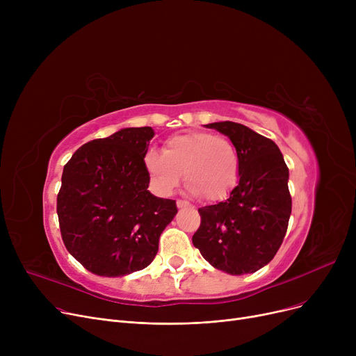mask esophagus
<instances>
[{"label":"esophagus","instance_id":"1","mask_svg":"<svg viewBox=\"0 0 356 356\" xmlns=\"http://www.w3.org/2000/svg\"><path fill=\"white\" fill-rule=\"evenodd\" d=\"M176 204H177L179 209H181V208H191L192 207V204L189 202H186V200H177Z\"/></svg>","mask_w":356,"mask_h":356}]
</instances>
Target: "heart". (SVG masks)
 Listing matches in <instances>:
<instances>
[{"instance_id":"b5f03b06","label":"heart","mask_w":356,"mask_h":356,"mask_svg":"<svg viewBox=\"0 0 356 356\" xmlns=\"http://www.w3.org/2000/svg\"><path fill=\"white\" fill-rule=\"evenodd\" d=\"M144 165L154 188L163 195L176 188L181 173L189 192L207 200L227 197L239 179L235 147L208 131L168 137L163 152L149 149L145 154Z\"/></svg>"}]
</instances>
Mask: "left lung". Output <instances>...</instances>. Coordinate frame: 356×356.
<instances>
[{
  "label": "left lung",
  "mask_w": 356,
  "mask_h": 356,
  "mask_svg": "<svg viewBox=\"0 0 356 356\" xmlns=\"http://www.w3.org/2000/svg\"><path fill=\"white\" fill-rule=\"evenodd\" d=\"M204 127L231 140L239 179L225 202L199 209L193 245L223 273H255L274 258L289 227V168L277 144L245 125L220 121Z\"/></svg>",
  "instance_id": "left-lung-1"
}]
</instances>
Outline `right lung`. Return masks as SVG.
Listing matches in <instances>:
<instances>
[{
	"mask_svg": "<svg viewBox=\"0 0 356 356\" xmlns=\"http://www.w3.org/2000/svg\"><path fill=\"white\" fill-rule=\"evenodd\" d=\"M152 127L122 128L78 148L58 195L65 247L90 273L122 277L152 264L176 202L149 193L144 157Z\"/></svg>",
	"mask_w": 356,
	"mask_h": 356,
	"instance_id": "1",
	"label": "right lung"
}]
</instances>
